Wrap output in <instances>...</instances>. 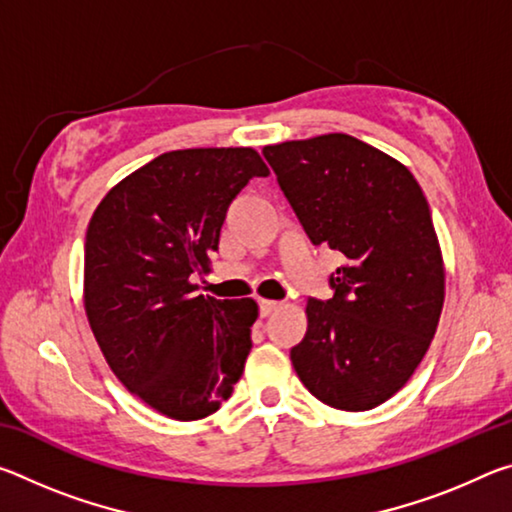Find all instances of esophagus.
Returning a JSON list of instances; mask_svg holds the SVG:
<instances>
[{"instance_id":"obj_1","label":"esophagus","mask_w":512,"mask_h":512,"mask_svg":"<svg viewBox=\"0 0 512 512\" xmlns=\"http://www.w3.org/2000/svg\"><path fill=\"white\" fill-rule=\"evenodd\" d=\"M282 307V302L277 300H259V314L262 316H271L273 311H277Z\"/></svg>"}]
</instances>
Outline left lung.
<instances>
[{
    "instance_id": "8db88e82",
    "label": "left lung",
    "mask_w": 512,
    "mask_h": 512,
    "mask_svg": "<svg viewBox=\"0 0 512 512\" xmlns=\"http://www.w3.org/2000/svg\"><path fill=\"white\" fill-rule=\"evenodd\" d=\"M316 246L343 253L334 298L307 302L291 363L332 409L370 411L411 379L436 334L445 262L418 180L400 160L345 133L264 146Z\"/></svg>"
}]
</instances>
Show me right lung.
<instances>
[{
    "label": "right lung",
    "instance_id": "1",
    "mask_svg": "<svg viewBox=\"0 0 512 512\" xmlns=\"http://www.w3.org/2000/svg\"><path fill=\"white\" fill-rule=\"evenodd\" d=\"M268 167L250 146L162 153L110 189L85 235L83 305L110 370L171 420L232 395L253 348V298L198 296L225 210Z\"/></svg>",
    "mask_w": 512,
    "mask_h": 512
}]
</instances>
